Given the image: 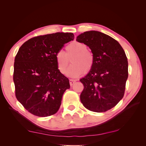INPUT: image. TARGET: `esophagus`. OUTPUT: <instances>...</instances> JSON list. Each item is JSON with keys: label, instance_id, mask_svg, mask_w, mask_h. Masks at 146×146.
<instances>
[{"label": "esophagus", "instance_id": "esophagus-1", "mask_svg": "<svg viewBox=\"0 0 146 146\" xmlns=\"http://www.w3.org/2000/svg\"><path fill=\"white\" fill-rule=\"evenodd\" d=\"M76 82V80H73V79H70L69 80V83H70V86H72L74 84V83Z\"/></svg>", "mask_w": 146, "mask_h": 146}]
</instances>
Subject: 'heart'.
Masks as SVG:
<instances>
[{
    "instance_id": "obj_1",
    "label": "heart",
    "mask_w": 146,
    "mask_h": 146,
    "mask_svg": "<svg viewBox=\"0 0 146 146\" xmlns=\"http://www.w3.org/2000/svg\"><path fill=\"white\" fill-rule=\"evenodd\" d=\"M72 59H71V58ZM71 60L72 65L68 70V76L76 78L84 72H88L94 64V56L83 42L74 41L65 48V53L59 51L56 53L55 61L59 72L64 74Z\"/></svg>"
}]
</instances>
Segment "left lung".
<instances>
[{
    "instance_id": "1",
    "label": "left lung",
    "mask_w": 146,
    "mask_h": 146,
    "mask_svg": "<svg viewBox=\"0 0 146 146\" xmlns=\"http://www.w3.org/2000/svg\"><path fill=\"white\" fill-rule=\"evenodd\" d=\"M76 40L89 47L94 56L93 66L80 80L84 86L81 102L90 111H107L124 95L128 78L125 53L116 40L98 31L84 32Z\"/></svg>"
}]
</instances>
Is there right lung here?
<instances>
[{
  "label": "right lung",
  "mask_w": 146,
  "mask_h": 146,
  "mask_svg": "<svg viewBox=\"0 0 146 146\" xmlns=\"http://www.w3.org/2000/svg\"><path fill=\"white\" fill-rule=\"evenodd\" d=\"M74 38L72 33L41 35L25 42L17 52L13 73L16 97L33 115L47 117L59 110L70 85L57 68L55 56Z\"/></svg>",
  "instance_id": "right-lung-1"
}]
</instances>
